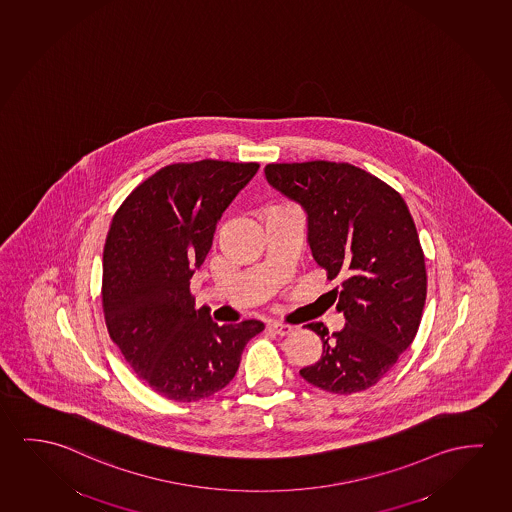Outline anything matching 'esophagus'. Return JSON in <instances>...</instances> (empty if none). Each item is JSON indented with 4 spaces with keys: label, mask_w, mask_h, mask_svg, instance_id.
<instances>
[{
    "label": "esophagus",
    "mask_w": 512,
    "mask_h": 512,
    "mask_svg": "<svg viewBox=\"0 0 512 512\" xmlns=\"http://www.w3.org/2000/svg\"><path fill=\"white\" fill-rule=\"evenodd\" d=\"M268 328L273 331V333H276V335H282V337L292 333V326L285 323H278V321H271V323L268 324Z\"/></svg>",
    "instance_id": "esophagus-1"
}]
</instances>
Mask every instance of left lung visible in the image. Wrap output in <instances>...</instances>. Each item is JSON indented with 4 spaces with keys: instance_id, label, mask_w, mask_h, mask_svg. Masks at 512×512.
Here are the masks:
<instances>
[{
    "instance_id": "left-lung-1",
    "label": "left lung",
    "mask_w": 512,
    "mask_h": 512,
    "mask_svg": "<svg viewBox=\"0 0 512 512\" xmlns=\"http://www.w3.org/2000/svg\"><path fill=\"white\" fill-rule=\"evenodd\" d=\"M273 188L303 205L308 244L330 280L344 330L305 326L323 340L319 362L299 370L331 394L376 385L411 346L422 321L427 273L424 250L399 191L358 166L333 161L271 163Z\"/></svg>"
}]
</instances>
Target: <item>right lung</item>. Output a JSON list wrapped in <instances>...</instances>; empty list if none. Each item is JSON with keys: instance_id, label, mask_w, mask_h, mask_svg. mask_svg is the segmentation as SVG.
<instances>
[{"instance_id": "obj_1", "label": "right lung", "mask_w": 512, "mask_h": 512, "mask_svg": "<svg viewBox=\"0 0 512 512\" xmlns=\"http://www.w3.org/2000/svg\"><path fill=\"white\" fill-rule=\"evenodd\" d=\"M257 170L259 163L220 159L163 166L111 221L101 291L106 328L136 376L170 401L220 392L248 340L264 330L255 319L218 326L189 291L221 214Z\"/></svg>"}]
</instances>
